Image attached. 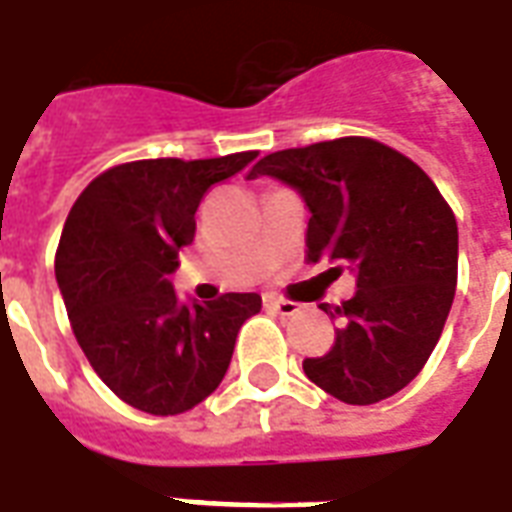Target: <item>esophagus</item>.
I'll use <instances>...</instances> for the list:
<instances>
[{
	"label": "esophagus",
	"instance_id": "esophagus-1",
	"mask_svg": "<svg viewBox=\"0 0 512 512\" xmlns=\"http://www.w3.org/2000/svg\"><path fill=\"white\" fill-rule=\"evenodd\" d=\"M264 305L280 315H297L299 313L297 302H291V299H283V297H275V294H267V297H264Z\"/></svg>",
	"mask_w": 512,
	"mask_h": 512
}]
</instances>
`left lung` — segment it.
<instances>
[{
	"mask_svg": "<svg viewBox=\"0 0 512 512\" xmlns=\"http://www.w3.org/2000/svg\"><path fill=\"white\" fill-rule=\"evenodd\" d=\"M270 175L310 210L307 261L351 270L356 294L324 307L340 321L332 351L305 375L345 405H375L424 370L451 313L459 229L429 175L394 148L340 137L264 156L248 178Z\"/></svg>",
	"mask_w": 512,
	"mask_h": 512,
	"instance_id": "obj_1",
	"label": "left lung"
}]
</instances>
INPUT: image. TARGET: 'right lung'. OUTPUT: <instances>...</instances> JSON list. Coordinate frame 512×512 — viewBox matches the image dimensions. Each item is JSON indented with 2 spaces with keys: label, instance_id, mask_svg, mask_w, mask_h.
<instances>
[{
  "label": "right lung",
  "instance_id": "right-lung-1",
  "mask_svg": "<svg viewBox=\"0 0 512 512\" xmlns=\"http://www.w3.org/2000/svg\"><path fill=\"white\" fill-rule=\"evenodd\" d=\"M256 151L221 159H145L94 178L67 215L56 280L78 345L105 386L151 416H178L224 380L259 294L178 299L169 275L194 242L207 188Z\"/></svg>",
  "mask_w": 512,
  "mask_h": 512
}]
</instances>
